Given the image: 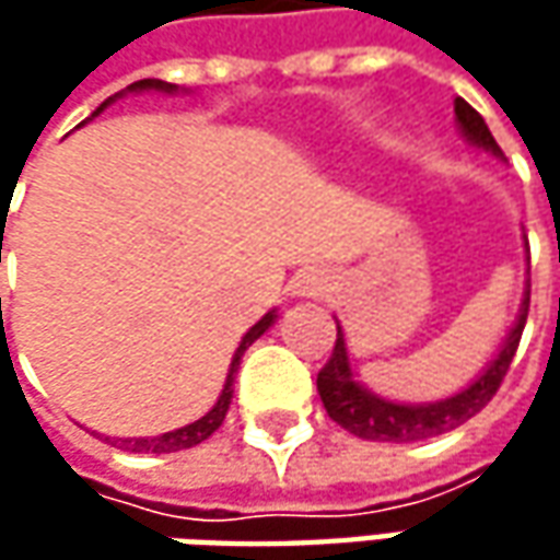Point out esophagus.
I'll return each instance as SVG.
<instances>
[{
    "mask_svg": "<svg viewBox=\"0 0 560 560\" xmlns=\"http://www.w3.org/2000/svg\"><path fill=\"white\" fill-rule=\"evenodd\" d=\"M292 290L299 292V295H320V292L327 290V277L317 273V270H305V273H299L292 280Z\"/></svg>",
    "mask_w": 560,
    "mask_h": 560,
    "instance_id": "34e87169",
    "label": "esophagus"
}]
</instances>
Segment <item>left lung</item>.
Returning <instances> with one entry per match:
<instances>
[{"label":"left lung","instance_id":"1","mask_svg":"<svg viewBox=\"0 0 560 560\" xmlns=\"http://www.w3.org/2000/svg\"><path fill=\"white\" fill-rule=\"evenodd\" d=\"M455 118L462 124L464 137L477 145H483L489 152L502 155L499 142L492 140L486 120L480 118L477 108H470L464 98H455ZM529 312V290L524 295V305L517 314V324L505 339L499 358L486 368V374L480 380H474L464 393L445 398V401H433V405H396L386 398L368 393L364 386H358L349 371V355H346V339L342 330L336 324V346L334 355L327 358V364L317 374V393L320 401L327 408V415L349 433H355L358 440H374V442H420L430 436L448 433L455 427H462L464 420H470L477 411H483L486 405L492 401V396L499 393L502 380H505L511 358L521 346V334L527 324Z\"/></svg>","mask_w":560,"mask_h":560}]
</instances>
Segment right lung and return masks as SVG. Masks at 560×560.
Here are the masks:
<instances>
[{"mask_svg":"<svg viewBox=\"0 0 560 560\" xmlns=\"http://www.w3.org/2000/svg\"><path fill=\"white\" fill-rule=\"evenodd\" d=\"M130 90H167V93H171L174 86H171V83H162V80H137ZM108 102H112V98H108ZM108 102H105V105H108ZM105 105H102V108H105ZM270 324H273V312L265 314V317L243 336V342H240V349H236V355H233V364H230V374H226L224 393H221V398L214 401V408H211L205 418H199L196 423H186V427L174 430V433L155 436V440H124V448H130V452H155V455H164V452L192 448V445H199V442L208 440L226 418V408H230V398H233V376H236V368H240V358H243V352H246L258 336L268 330Z\"/></svg>","mask_w":560,"mask_h":560,"instance_id":"1","label":"right lung"}]
</instances>
